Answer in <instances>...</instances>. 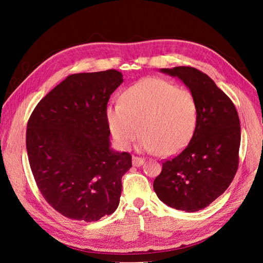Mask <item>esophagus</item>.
<instances>
[{
    "label": "esophagus",
    "instance_id": "obj_1",
    "mask_svg": "<svg viewBox=\"0 0 263 263\" xmlns=\"http://www.w3.org/2000/svg\"><path fill=\"white\" fill-rule=\"evenodd\" d=\"M143 163H144V159L143 158L138 157V156H133V157H132V164H133V166L139 167V166L143 165Z\"/></svg>",
    "mask_w": 263,
    "mask_h": 263
}]
</instances>
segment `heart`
<instances>
[{
    "instance_id": "obj_1",
    "label": "heart",
    "mask_w": 263,
    "mask_h": 263,
    "mask_svg": "<svg viewBox=\"0 0 263 263\" xmlns=\"http://www.w3.org/2000/svg\"><path fill=\"white\" fill-rule=\"evenodd\" d=\"M105 116L119 148H130L141 132L144 152L174 156L194 135L198 103L186 89L160 78H144L122 92L120 104L106 106Z\"/></svg>"
}]
</instances>
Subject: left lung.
I'll return each instance as SVG.
<instances>
[{
    "label": "left lung",
    "instance_id": "1",
    "mask_svg": "<svg viewBox=\"0 0 263 263\" xmlns=\"http://www.w3.org/2000/svg\"><path fill=\"white\" fill-rule=\"evenodd\" d=\"M177 77L198 103V123L186 148L155 178L157 197L171 208L194 212L208 206L230 186L238 167L241 124L227 95L191 66L160 69Z\"/></svg>",
    "mask_w": 263,
    "mask_h": 263
}]
</instances>
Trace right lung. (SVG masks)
<instances>
[{
  "label": "right lung",
  "mask_w": 263,
  "mask_h": 263,
  "mask_svg": "<svg viewBox=\"0 0 263 263\" xmlns=\"http://www.w3.org/2000/svg\"><path fill=\"white\" fill-rule=\"evenodd\" d=\"M122 82L116 70L71 74L28 121V159L39 191L73 220L97 221L120 203L122 176L132 157L110 148L105 109Z\"/></svg>",
  "instance_id": "obj_1"
}]
</instances>
